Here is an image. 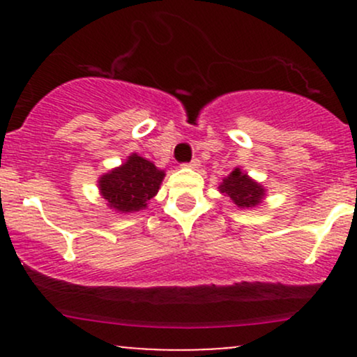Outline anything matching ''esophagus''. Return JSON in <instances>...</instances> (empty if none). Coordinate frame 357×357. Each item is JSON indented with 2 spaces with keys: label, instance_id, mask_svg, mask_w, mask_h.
<instances>
[{
  "label": "esophagus",
  "instance_id": "esophagus-1",
  "mask_svg": "<svg viewBox=\"0 0 357 357\" xmlns=\"http://www.w3.org/2000/svg\"><path fill=\"white\" fill-rule=\"evenodd\" d=\"M183 166L184 167H192V169H195V167L199 166V159H192V161H190V162H184Z\"/></svg>",
  "mask_w": 357,
  "mask_h": 357
}]
</instances>
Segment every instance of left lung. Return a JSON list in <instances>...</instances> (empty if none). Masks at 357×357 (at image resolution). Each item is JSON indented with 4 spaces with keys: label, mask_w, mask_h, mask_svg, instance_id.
<instances>
[{
    "label": "left lung",
    "mask_w": 357,
    "mask_h": 357,
    "mask_svg": "<svg viewBox=\"0 0 357 357\" xmlns=\"http://www.w3.org/2000/svg\"><path fill=\"white\" fill-rule=\"evenodd\" d=\"M220 191L231 198L233 203L240 208L257 206L265 195L264 188L252 181L245 173H241L238 167L223 179V183L220 184Z\"/></svg>",
    "instance_id": "obj_1"
}]
</instances>
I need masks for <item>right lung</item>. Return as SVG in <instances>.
I'll list each match as a JSON object with an SVG mask.
<instances>
[{"mask_svg":"<svg viewBox=\"0 0 357 357\" xmlns=\"http://www.w3.org/2000/svg\"><path fill=\"white\" fill-rule=\"evenodd\" d=\"M165 171L141 155L132 154L117 169L100 178L99 186L110 208L122 213H132L146 208L147 202L158 192Z\"/></svg>","mask_w":357,"mask_h":357,"instance_id":"add662e5","label":"right lung"}]
</instances>
